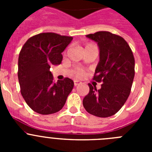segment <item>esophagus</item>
I'll return each mask as SVG.
<instances>
[{"mask_svg": "<svg viewBox=\"0 0 152 152\" xmlns=\"http://www.w3.org/2000/svg\"><path fill=\"white\" fill-rule=\"evenodd\" d=\"M80 81H79V80H74V84H75V86H77L79 85V84H80Z\"/></svg>", "mask_w": 152, "mask_h": 152, "instance_id": "1", "label": "esophagus"}]
</instances>
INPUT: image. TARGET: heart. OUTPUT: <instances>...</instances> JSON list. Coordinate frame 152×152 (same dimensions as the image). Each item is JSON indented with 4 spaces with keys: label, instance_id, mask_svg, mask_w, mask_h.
<instances>
[{
    "label": "heart",
    "instance_id": "b5f03b06",
    "mask_svg": "<svg viewBox=\"0 0 152 152\" xmlns=\"http://www.w3.org/2000/svg\"><path fill=\"white\" fill-rule=\"evenodd\" d=\"M88 46H91V45H86V47H88ZM85 47V48H86ZM83 75H84V72H83L81 69H77L76 70V72H75V76L77 77H82Z\"/></svg>",
    "mask_w": 152,
    "mask_h": 152
}]
</instances>
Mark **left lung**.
Segmentation results:
<instances>
[{
	"mask_svg": "<svg viewBox=\"0 0 152 152\" xmlns=\"http://www.w3.org/2000/svg\"><path fill=\"white\" fill-rule=\"evenodd\" d=\"M87 37L97 43L100 61L94 80L102 82L101 88L91 84L83 100L87 112L98 117H109L122 108L128 99L135 76V59L129 45L117 35L100 31Z\"/></svg>",
	"mask_w": 152,
	"mask_h": 152,
	"instance_id": "left-lung-1",
	"label": "left lung"
}]
</instances>
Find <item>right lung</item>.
I'll return each instance as SVG.
<instances>
[{"mask_svg": "<svg viewBox=\"0 0 152 152\" xmlns=\"http://www.w3.org/2000/svg\"><path fill=\"white\" fill-rule=\"evenodd\" d=\"M72 36L43 33L29 38L21 49L18 59L20 92L33 111L49 115L61 110L74 88V81L65 77L53 81L52 65L62 61V53L72 41Z\"/></svg>", "mask_w": 152, "mask_h": 152, "instance_id": "add662e5", "label": "right lung"}]
</instances>
